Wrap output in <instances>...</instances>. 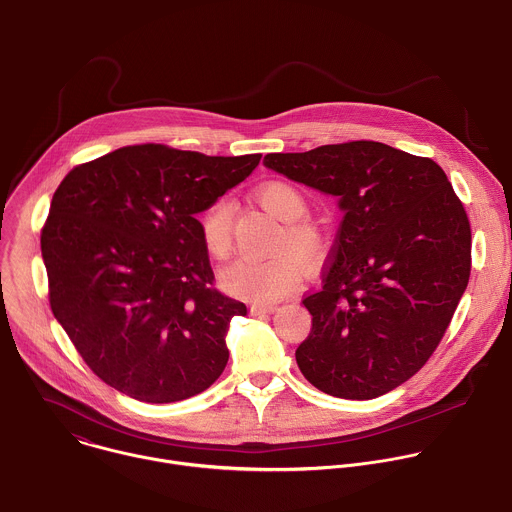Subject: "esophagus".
Listing matches in <instances>:
<instances>
[{"label": "esophagus", "instance_id": "1", "mask_svg": "<svg viewBox=\"0 0 512 512\" xmlns=\"http://www.w3.org/2000/svg\"><path fill=\"white\" fill-rule=\"evenodd\" d=\"M275 311H277L275 305H269V307H257V305H255V307H251V313H253V315H267V313L271 315V313H275Z\"/></svg>", "mask_w": 512, "mask_h": 512}]
</instances>
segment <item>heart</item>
<instances>
[{
	"label": "heart",
	"instance_id": "obj_1",
	"mask_svg": "<svg viewBox=\"0 0 512 512\" xmlns=\"http://www.w3.org/2000/svg\"><path fill=\"white\" fill-rule=\"evenodd\" d=\"M257 201L283 221L275 239V253L267 257H239L221 269V285L235 297L253 303H273L289 293L303 275V264L317 263L327 237L315 223L301 219L307 213L303 193L285 183L271 181L255 191ZM201 239L213 257H227L233 241V207L227 199H215L201 215Z\"/></svg>",
	"mask_w": 512,
	"mask_h": 512
}]
</instances>
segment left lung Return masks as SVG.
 <instances>
[{"mask_svg": "<svg viewBox=\"0 0 512 512\" xmlns=\"http://www.w3.org/2000/svg\"><path fill=\"white\" fill-rule=\"evenodd\" d=\"M263 165L343 211L323 287L303 299V377L353 401L397 389L441 343L471 275V225L445 171L379 141L269 153Z\"/></svg>", "mask_w": 512, "mask_h": 512, "instance_id": "1", "label": "left lung"}]
</instances>
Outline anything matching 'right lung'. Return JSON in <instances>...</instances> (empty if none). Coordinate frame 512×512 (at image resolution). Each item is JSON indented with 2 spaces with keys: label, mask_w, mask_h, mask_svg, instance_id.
<instances>
[{
  "label": "right lung",
  "mask_w": 512,
  "mask_h": 512,
  "mask_svg": "<svg viewBox=\"0 0 512 512\" xmlns=\"http://www.w3.org/2000/svg\"><path fill=\"white\" fill-rule=\"evenodd\" d=\"M261 153L131 145L71 169L41 231L49 305L87 367L143 403L203 393L223 373L241 301L213 287L197 213Z\"/></svg>",
  "instance_id": "right-lung-1"
}]
</instances>
